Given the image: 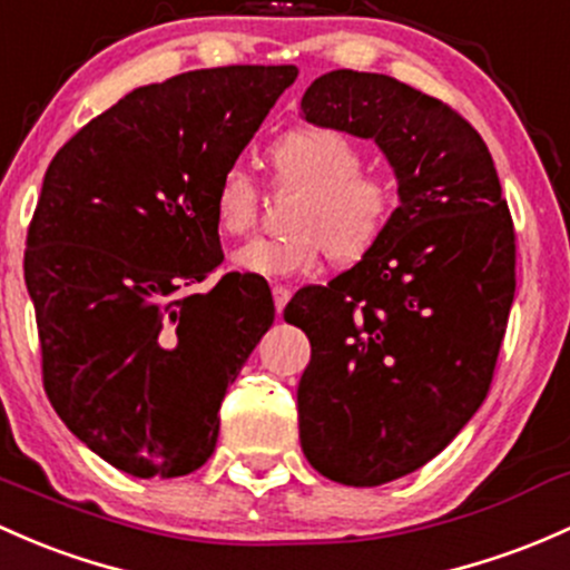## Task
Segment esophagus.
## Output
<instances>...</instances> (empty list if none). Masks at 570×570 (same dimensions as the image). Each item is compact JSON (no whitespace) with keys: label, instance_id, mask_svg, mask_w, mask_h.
Returning <instances> with one entry per match:
<instances>
[{"label":"esophagus","instance_id":"34e87169","mask_svg":"<svg viewBox=\"0 0 570 570\" xmlns=\"http://www.w3.org/2000/svg\"><path fill=\"white\" fill-rule=\"evenodd\" d=\"M272 296H274V307H277V315H283L287 298H291V291L285 285H274L272 287Z\"/></svg>","mask_w":570,"mask_h":570}]
</instances>
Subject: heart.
Returning <instances> with one entry per match:
<instances>
[{"instance_id": "1", "label": "heart", "mask_w": 570, "mask_h": 570, "mask_svg": "<svg viewBox=\"0 0 570 570\" xmlns=\"http://www.w3.org/2000/svg\"><path fill=\"white\" fill-rule=\"evenodd\" d=\"M279 185L298 187L291 209L293 234L253 238L234 253V268L266 279L315 272L323 249L334 261H356L370 253L394 214V185L381 174L361 170V151L332 127H298L268 149ZM258 185L244 168H228L214 189L219 230L242 236L258 219Z\"/></svg>"}]
</instances>
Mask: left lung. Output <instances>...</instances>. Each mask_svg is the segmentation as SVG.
I'll list each match as a JSON object with an SVG mask.
<instances>
[{
	"label": "left lung",
	"mask_w": 570,
	"mask_h": 570,
	"mask_svg": "<svg viewBox=\"0 0 570 570\" xmlns=\"http://www.w3.org/2000/svg\"><path fill=\"white\" fill-rule=\"evenodd\" d=\"M317 127L375 140L400 206L356 266L307 285L298 438L321 475L381 487L424 468L487 400L513 304V223L492 155L445 102L381 72L332 70L302 97Z\"/></svg>",
	"instance_id": "obj_1"
}]
</instances>
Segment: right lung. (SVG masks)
Listing matches in <instances>:
<instances>
[{"label": "right lung", "mask_w": 570, "mask_h": 570, "mask_svg": "<svg viewBox=\"0 0 570 570\" xmlns=\"http://www.w3.org/2000/svg\"><path fill=\"white\" fill-rule=\"evenodd\" d=\"M293 65L132 89L57 151L27 236L42 383L87 449L136 479L214 454L223 396L274 323L266 279L223 263L214 189L296 81Z\"/></svg>", "instance_id": "add662e5"}]
</instances>
